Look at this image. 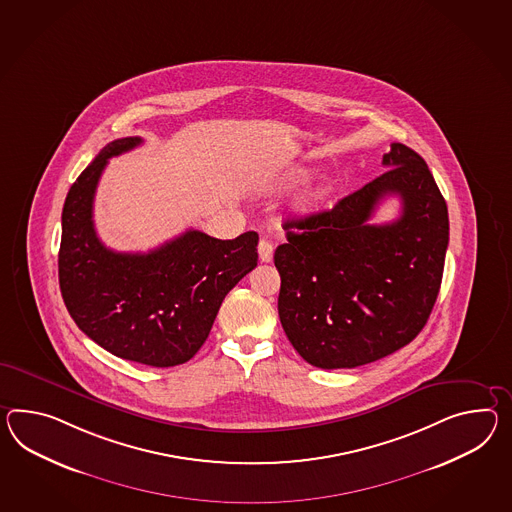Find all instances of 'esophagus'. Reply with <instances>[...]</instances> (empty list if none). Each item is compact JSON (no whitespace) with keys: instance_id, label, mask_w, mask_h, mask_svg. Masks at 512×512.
<instances>
[{"instance_id":"obj_1","label":"esophagus","mask_w":512,"mask_h":512,"mask_svg":"<svg viewBox=\"0 0 512 512\" xmlns=\"http://www.w3.org/2000/svg\"><path fill=\"white\" fill-rule=\"evenodd\" d=\"M259 259L262 262H270L274 259V244L266 238H262L259 242Z\"/></svg>"}]
</instances>
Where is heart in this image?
I'll return each mask as SVG.
<instances>
[{"instance_id": "heart-1", "label": "heart", "mask_w": 512, "mask_h": 512, "mask_svg": "<svg viewBox=\"0 0 512 512\" xmlns=\"http://www.w3.org/2000/svg\"><path fill=\"white\" fill-rule=\"evenodd\" d=\"M305 179H307L305 172H292V174L288 175L287 181H285V187H296V185H300L301 181H305ZM327 196H329V188H312L309 194H305V196L301 198L300 203H298V211L314 212L316 209H320Z\"/></svg>"}]
</instances>
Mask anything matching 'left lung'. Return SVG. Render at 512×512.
<instances>
[{"label":"left lung","instance_id":"left-lung-1","mask_svg":"<svg viewBox=\"0 0 512 512\" xmlns=\"http://www.w3.org/2000/svg\"><path fill=\"white\" fill-rule=\"evenodd\" d=\"M387 172L331 211L285 222L277 246L279 320L305 361L355 368L407 346L437 301L449 242L448 207L424 159L394 142ZM387 195L402 200L392 225H368ZM292 226L302 229L294 234Z\"/></svg>","mask_w":512,"mask_h":512}]
</instances>
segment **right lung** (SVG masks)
I'll list each match as a JSON object with an SVG mask.
<instances>
[{
  "label": "right lung",
  "mask_w": 512,
  "mask_h": 512,
  "mask_svg": "<svg viewBox=\"0 0 512 512\" xmlns=\"http://www.w3.org/2000/svg\"><path fill=\"white\" fill-rule=\"evenodd\" d=\"M140 144V137L109 142L70 188L59 285L75 324L101 348L168 368L190 361L203 346L227 292L257 266L259 235L220 240L188 229L148 253L109 250L92 220L96 187L111 157Z\"/></svg>",
  "instance_id": "obj_1"
}]
</instances>
